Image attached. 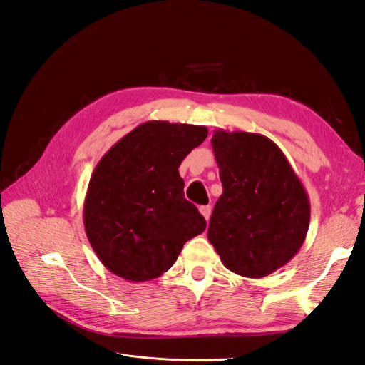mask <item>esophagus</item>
Listing matches in <instances>:
<instances>
[{
	"label": "esophagus",
	"instance_id": "34e87169",
	"mask_svg": "<svg viewBox=\"0 0 365 365\" xmlns=\"http://www.w3.org/2000/svg\"><path fill=\"white\" fill-rule=\"evenodd\" d=\"M199 211H200V214H202L205 219H207V220L210 219V216H211V207H210V205H205V207H200Z\"/></svg>",
	"mask_w": 365,
	"mask_h": 365
}]
</instances>
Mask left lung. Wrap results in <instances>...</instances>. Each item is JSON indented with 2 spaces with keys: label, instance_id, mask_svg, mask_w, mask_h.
<instances>
[{
  "label": "left lung",
  "instance_id": "1",
  "mask_svg": "<svg viewBox=\"0 0 365 365\" xmlns=\"http://www.w3.org/2000/svg\"><path fill=\"white\" fill-rule=\"evenodd\" d=\"M211 143L223 192L208 240L230 272L255 279L272 274L305 240L310 200L304 185L265 135L217 129Z\"/></svg>",
  "mask_w": 365,
  "mask_h": 365
}]
</instances>
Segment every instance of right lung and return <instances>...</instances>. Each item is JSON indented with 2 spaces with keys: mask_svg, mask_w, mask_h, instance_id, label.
<instances>
[{
  "mask_svg": "<svg viewBox=\"0 0 365 365\" xmlns=\"http://www.w3.org/2000/svg\"><path fill=\"white\" fill-rule=\"evenodd\" d=\"M208 135L205 126L146 121L100 158L83 208L91 247L110 273L130 282L162 276L186 240L207 228L183 197L179 166Z\"/></svg>",
  "mask_w": 365,
  "mask_h": 365,
  "instance_id": "1",
  "label": "right lung"
}]
</instances>
